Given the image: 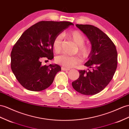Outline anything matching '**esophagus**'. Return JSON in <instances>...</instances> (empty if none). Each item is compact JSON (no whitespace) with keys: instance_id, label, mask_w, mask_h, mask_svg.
<instances>
[{"instance_id":"esophagus-1","label":"esophagus","mask_w":129,"mask_h":129,"mask_svg":"<svg viewBox=\"0 0 129 129\" xmlns=\"http://www.w3.org/2000/svg\"><path fill=\"white\" fill-rule=\"evenodd\" d=\"M61 70H63V71H69L70 70V69H69V68H65V67H61Z\"/></svg>"}]
</instances>
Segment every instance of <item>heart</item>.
Listing matches in <instances>:
<instances>
[{
  "label": "heart",
  "instance_id": "obj_1",
  "mask_svg": "<svg viewBox=\"0 0 129 129\" xmlns=\"http://www.w3.org/2000/svg\"><path fill=\"white\" fill-rule=\"evenodd\" d=\"M69 38L72 39L77 45V52L79 54L84 57L88 55L90 52V47L84 44L85 36L80 31L74 30L65 33ZM62 40V35L59 34L55 36L53 41V48L55 52H59L60 50ZM55 62L67 68H72L79 64L81 59L77 56H71L67 54H61L55 58Z\"/></svg>",
  "mask_w": 129,
  "mask_h": 129
}]
</instances>
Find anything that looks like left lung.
<instances>
[{
	"label": "left lung",
	"instance_id": "1",
	"mask_svg": "<svg viewBox=\"0 0 129 129\" xmlns=\"http://www.w3.org/2000/svg\"><path fill=\"white\" fill-rule=\"evenodd\" d=\"M89 40L91 51L84 65L90 71L79 70L80 77L72 82L74 89L86 95L99 93L109 84L117 67V52L111 39L100 29L89 24H76Z\"/></svg>",
	"mask_w": 129,
	"mask_h": 129
}]
</instances>
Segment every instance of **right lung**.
<instances>
[{"instance_id":"1","label":"right lung","mask_w":129,"mask_h":129,"mask_svg":"<svg viewBox=\"0 0 129 129\" xmlns=\"http://www.w3.org/2000/svg\"><path fill=\"white\" fill-rule=\"evenodd\" d=\"M73 24L66 21H40L23 33L12 48L11 68L24 88L40 91L52 84L61 68L57 64L42 66L41 60L54 58L52 44L55 36Z\"/></svg>"}]
</instances>
